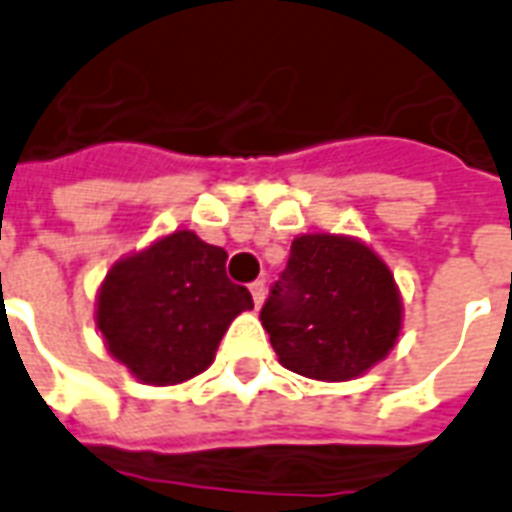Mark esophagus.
Here are the masks:
<instances>
[{
  "mask_svg": "<svg viewBox=\"0 0 512 512\" xmlns=\"http://www.w3.org/2000/svg\"><path fill=\"white\" fill-rule=\"evenodd\" d=\"M249 293H252V301H255V306H260L263 301H266V282H260V279H257V282H252V285H249Z\"/></svg>",
  "mask_w": 512,
  "mask_h": 512,
  "instance_id": "34e87169",
  "label": "esophagus"
}]
</instances>
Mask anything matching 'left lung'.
<instances>
[{"label": "left lung", "instance_id": "obj_1", "mask_svg": "<svg viewBox=\"0 0 512 512\" xmlns=\"http://www.w3.org/2000/svg\"><path fill=\"white\" fill-rule=\"evenodd\" d=\"M279 363L312 380L344 382L380 363L401 331L391 268L350 236L306 233L260 312Z\"/></svg>", "mask_w": 512, "mask_h": 512}]
</instances>
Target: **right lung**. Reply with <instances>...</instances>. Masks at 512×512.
I'll return each mask as SVG.
<instances>
[{"label": "right lung", "mask_w": 512, "mask_h": 512, "mask_svg": "<svg viewBox=\"0 0 512 512\" xmlns=\"http://www.w3.org/2000/svg\"><path fill=\"white\" fill-rule=\"evenodd\" d=\"M227 252L176 230L121 257L97 293V328L113 358L146 385H179L206 372L252 295L225 274Z\"/></svg>", "instance_id": "add662e5"}]
</instances>
